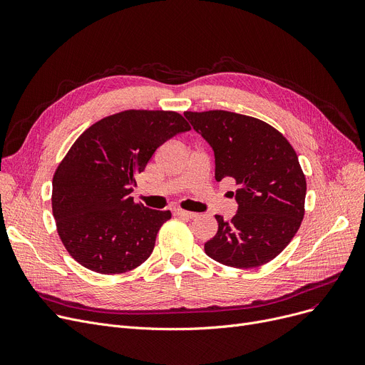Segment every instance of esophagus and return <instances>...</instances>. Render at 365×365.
I'll list each match as a JSON object with an SVG mask.
<instances>
[{"mask_svg":"<svg viewBox=\"0 0 365 365\" xmlns=\"http://www.w3.org/2000/svg\"><path fill=\"white\" fill-rule=\"evenodd\" d=\"M173 215L180 216V217H186V219H194L197 216V213L186 212V210H182V208H175V210H173Z\"/></svg>","mask_w":365,"mask_h":365,"instance_id":"obj_1","label":"esophagus"}]
</instances>
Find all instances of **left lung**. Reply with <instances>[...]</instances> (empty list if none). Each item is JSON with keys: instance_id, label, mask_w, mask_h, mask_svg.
<instances>
[{"instance_id": "8db88e82", "label": "left lung", "mask_w": 365, "mask_h": 365, "mask_svg": "<svg viewBox=\"0 0 365 365\" xmlns=\"http://www.w3.org/2000/svg\"><path fill=\"white\" fill-rule=\"evenodd\" d=\"M215 153V178L238 189L232 220L216 215L217 234L204 244L208 257L232 267H257L275 259L299 231L306 179L292 145L269 124L227 110L185 112Z\"/></svg>"}]
</instances>
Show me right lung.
<instances>
[{
	"label": "right lung",
	"mask_w": 365,
	"mask_h": 365,
	"mask_svg": "<svg viewBox=\"0 0 365 365\" xmlns=\"http://www.w3.org/2000/svg\"><path fill=\"white\" fill-rule=\"evenodd\" d=\"M190 127L178 112L124 110L76 139L53 178V216L68 253L94 272L123 274L155 247L168 212L136 204V178L164 142Z\"/></svg>",
	"instance_id": "add662e5"
}]
</instances>
